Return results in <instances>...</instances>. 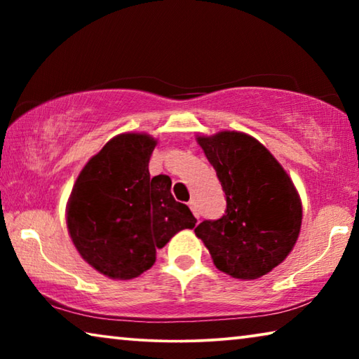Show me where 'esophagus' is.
Returning <instances> with one entry per match:
<instances>
[{
    "instance_id": "34e87169",
    "label": "esophagus",
    "mask_w": 359,
    "mask_h": 359,
    "mask_svg": "<svg viewBox=\"0 0 359 359\" xmlns=\"http://www.w3.org/2000/svg\"><path fill=\"white\" fill-rule=\"evenodd\" d=\"M190 209H191V212H193V215L196 217V218H199V209H198L196 201H194V199H191V201H190Z\"/></svg>"
}]
</instances>
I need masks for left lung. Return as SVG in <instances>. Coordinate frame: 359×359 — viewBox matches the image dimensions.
<instances>
[{
	"mask_svg": "<svg viewBox=\"0 0 359 359\" xmlns=\"http://www.w3.org/2000/svg\"><path fill=\"white\" fill-rule=\"evenodd\" d=\"M198 142L222 182L226 210L199 223L194 233L231 277L266 276L299 236L302 208L293 182L271 151L244 133L223 131Z\"/></svg>",
	"mask_w": 359,
	"mask_h": 359,
	"instance_id": "1",
	"label": "left lung"
}]
</instances>
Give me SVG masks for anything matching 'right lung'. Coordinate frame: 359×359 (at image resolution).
I'll return each instance as SVG.
<instances>
[{
    "instance_id": "add662e5",
    "label": "right lung",
    "mask_w": 359,
    "mask_h": 359,
    "mask_svg": "<svg viewBox=\"0 0 359 359\" xmlns=\"http://www.w3.org/2000/svg\"><path fill=\"white\" fill-rule=\"evenodd\" d=\"M156 145L147 135L109 141L79 174L68 204V229L79 253L96 271L128 280L150 269L156 250L196 218L171 193V179H150Z\"/></svg>"
}]
</instances>
